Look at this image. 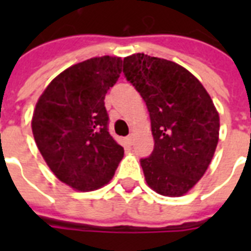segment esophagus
Instances as JSON below:
<instances>
[{
    "label": "esophagus",
    "mask_w": 251,
    "mask_h": 251,
    "mask_svg": "<svg viewBox=\"0 0 251 251\" xmlns=\"http://www.w3.org/2000/svg\"><path fill=\"white\" fill-rule=\"evenodd\" d=\"M126 143H127L129 146H133V143H134V135H133V134H130V135H127V137H126Z\"/></svg>",
    "instance_id": "34e87169"
}]
</instances>
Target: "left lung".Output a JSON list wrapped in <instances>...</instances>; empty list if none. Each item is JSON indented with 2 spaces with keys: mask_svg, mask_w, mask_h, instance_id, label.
<instances>
[{
  "mask_svg": "<svg viewBox=\"0 0 251 251\" xmlns=\"http://www.w3.org/2000/svg\"><path fill=\"white\" fill-rule=\"evenodd\" d=\"M124 75L150 112L152 153L141 159L149 186L165 197L186 194L210 165L219 141V114L202 83L172 61L137 53Z\"/></svg>",
  "mask_w": 251,
  "mask_h": 251,
  "instance_id": "obj_1",
  "label": "left lung"
}]
</instances>
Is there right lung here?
I'll list each match as a JSON object with an SVG mask.
<instances>
[{
  "label": "right lung",
  "mask_w": 251,
  "mask_h": 251,
  "mask_svg": "<svg viewBox=\"0 0 251 251\" xmlns=\"http://www.w3.org/2000/svg\"><path fill=\"white\" fill-rule=\"evenodd\" d=\"M120 57H95L66 69L49 83L32 117L37 149L60 181L96 190L113 177L124 149L108 131L104 99L120 78Z\"/></svg>",
  "instance_id": "obj_1"
}]
</instances>
